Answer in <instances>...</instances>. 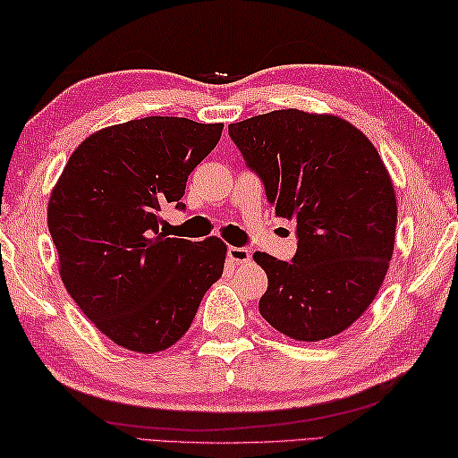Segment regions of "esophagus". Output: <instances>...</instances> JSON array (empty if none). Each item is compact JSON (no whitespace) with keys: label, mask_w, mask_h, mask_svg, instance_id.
I'll use <instances>...</instances> for the list:
<instances>
[{"label":"esophagus","mask_w":458,"mask_h":458,"mask_svg":"<svg viewBox=\"0 0 458 458\" xmlns=\"http://www.w3.org/2000/svg\"><path fill=\"white\" fill-rule=\"evenodd\" d=\"M227 253H229V259L237 266L250 264V261H251V251L247 250V247H229Z\"/></svg>","instance_id":"1"}]
</instances>
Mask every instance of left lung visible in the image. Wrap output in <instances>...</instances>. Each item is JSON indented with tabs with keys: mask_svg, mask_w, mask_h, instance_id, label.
Listing matches in <instances>:
<instances>
[{
	"mask_svg": "<svg viewBox=\"0 0 458 458\" xmlns=\"http://www.w3.org/2000/svg\"><path fill=\"white\" fill-rule=\"evenodd\" d=\"M276 215L296 223L292 261L258 251L267 290L259 314L296 341L343 333L369 309L394 253L392 178L363 131L336 115L280 109L231 123Z\"/></svg>",
	"mask_w": 458,
	"mask_h": 458,
	"instance_id": "1",
	"label": "left lung"
}]
</instances>
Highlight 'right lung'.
<instances>
[{
  "label": "right lung",
  "instance_id": "right-lung-1",
  "mask_svg": "<svg viewBox=\"0 0 458 458\" xmlns=\"http://www.w3.org/2000/svg\"><path fill=\"white\" fill-rule=\"evenodd\" d=\"M223 123L144 117L95 131L71 154L48 200L58 272L85 317L119 347L158 353L191 328L221 278L227 245L160 233Z\"/></svg>",
  "mask_w": 458,
  "mask_h": 458
}]
</instances>
